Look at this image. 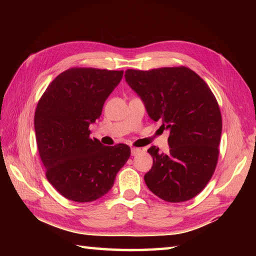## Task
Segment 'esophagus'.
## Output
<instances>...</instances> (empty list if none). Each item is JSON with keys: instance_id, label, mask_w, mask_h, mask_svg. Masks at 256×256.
Segmentation results:
<instances>
[{"instance_id": "obj_1", "label": "esophagus", "mask_w": 256, "mask_h": 256, "mask_svg": "<svg viewBox=\"0 0 256 256\" xmlns=\"http://www.w3.org/2000/svg\"><path fill=\"white\" fill-rule=\"evenodd\" d=\"M140 152H142V150H140V148H131V154H132V156H135V155L140 154Z\"/></svg>"}]
</instances>
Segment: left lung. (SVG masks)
<instances>
[{
    "instance_id": "1",
    "label": "left lung",
    "mask_w": 256,
    "mask_h": 256,
    "mask_svg": "<svg viewBox=\"0 0 256 256\" xmlns=\"http://www.w3.org/2000/svg\"><path fill=\"white\" fill-rule=\"evenodd\" d=\"M125 80L144 102L148 116L170 130V152L152 146L153 166L144 180L168 202L196 197L214 175L219 156L222 118L216 96L187 67L128 69Z\"/></svg>"
}]
</instances>
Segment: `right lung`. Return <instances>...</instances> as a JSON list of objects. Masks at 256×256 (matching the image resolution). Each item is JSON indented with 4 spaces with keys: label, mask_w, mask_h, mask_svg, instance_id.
I'll return each instance as SVG.
<instances>
[{
    "label": "right lung",
    "mask_w": 256,
    "mask_h": 256,
    "mask_svg": "<svg viewBox=\"0 0 256 256\" xmlns=\"http://www.w3.org/2000/svg\"><path fill=\"white\" fill-rule=\"evenodd\" d=\"M123 70L70 68L58 74L38 101L34 126L46 177L64 198L90 202L113 187L131 155L125 144L104 146L89 125L102 113Z\"/></svg>",
    "instance_id": "add662e5"
}]
</instances>
